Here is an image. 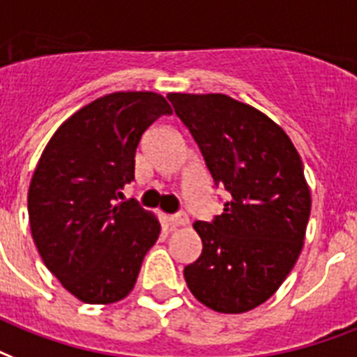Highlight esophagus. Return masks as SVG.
I'll return each mask as SVG.
<instances>
[{
  "label": "esophagus",
  "instance_id": "1",
  "mask_svg": "<svg viewBox=\"0 0 357 357\" xmlns=\"http://www.w3.org/2000/svg\"><path fill=\"white\" fill-rule=\"evenodd\" d=\"M167 222H169L171 227H178V225H186L188 223V218L186 214H171V216H167Z\"/></svg>",
  "mask_w": 357,
  "mask_h": 357
}]
</instances>
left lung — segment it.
<instances>
[{
	"instance_id": "8db88e82",
	"label": "left lung",
	"mask_w": 357,
	"mask_h": 357,
	"mask_svg": "<svg viewBox=\"0 0 357 357\" xmlns=\"http://www.w3.org/2000/svg\"><path fill=\"white\" fill-rule=\"evenodd\" d=\"M214 186L231 195L212 222H195L203 251L184 268L188 289L218 313L266 302L296 264L311 193L289 135L227 95H167Z\"/></svg>"
}]
</instances>
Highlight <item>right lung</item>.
Listing matches in <instances>:
<instances>
[{
    "label": "right lung",
    "mask_w": 357,
    "mask_h": 357,
    "mask_svg": "<svg viewBox=\"0 0 357 357\" xmlns=\"http://www.w3.org/2000/svg\"><path fill=\"white\" fill-rule=\"evenodd\" d=\"M171 115L149 91L96 98L61 124L33 173L27 210L44 264L85 303L123 300L160 234L158 220L123 199L143 132Z\"/></svg>",
    "instance_id": "right-lung-1"
}]
</instances>
